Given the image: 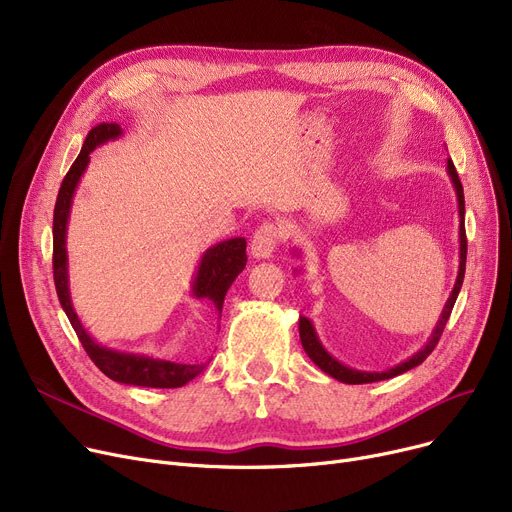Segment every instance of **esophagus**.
<instances>
[{
    "instance_id": "34e87169",
    "label": "esophagus",
    "mask_w": 512,
    "mask_h": 512,
    "mask_svg": "<svg viewBox=\"0 0 512 512\" xmlns=\"http://www.w3.org/2000/svg\"><path fill=\"white\" fill-rule=\"evenodd\" d=\"M280 238H282V232L274 222H263L251 238L253 257L270 259L274 255V251L278 249V245H280Z\"/></svg>"
}]
</instances>
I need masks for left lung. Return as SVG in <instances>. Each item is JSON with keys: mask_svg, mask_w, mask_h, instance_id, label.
Returning a JSON list of instances; mask_svg holds the SVG:
<instances>
[{"mask_svg": "<svg viewBox=\"0 0 512 512\" xmlns=\"http://www.w3.org/2000/svg\"><path fill=\"white\" fill-rule=\"evenodd\" d=\"M448 174H450V180L454 184V191H456V199H459V215H461V226H459V240H461V259H459V276H456V282H454V288L450 292V297L442 309V315L438 319V324L432 332V336H429V340L425 342V346L421 348V351H417L411 359H407L405 363H398L396 367L392 369H386V371H357V369H351L342 365L340 361H336L324 346H321L317 334H315V328L311 321L307 317H299V334H301V344L305 348V353L309 355V359L321 369L326 371L328 375H332V378H336L338 382H344V384H371V382H382V380H390L394 378V375H400L405 373L417 365H421L429 355H432V351L436 348L444 328H446V321L452 313V307L456 303V297H459L461 292V286H463V278H465V261H467V234H465V195H463V184L459 180V174H456V168L452 164V159H448Z\"/></svg>", "mask_w": 512, "mask_h": 512, "instance_id": "obj_1", "label": "left lung"}]
</instances>
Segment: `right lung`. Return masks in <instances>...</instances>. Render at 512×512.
<instances>
[{
    "label": "right lung",
    "instance_id": "add662e5",
    "mask_svg": "<svg viewBox=\"0 0 512 512\" xmlns=\"http://www.w3.org/2000/svg\"><path fill=\"white\" fill-rule=\"evenodd\" d=\"M122 134L120 124L116 122H103L91 128L87 134L85 145L80 149L74 164L70 166L66 178L62 180L56 209H53V282H56L58 299L62 309L66 311L70 324L91 357V361L107 375V378L130 384V386H143V388H180L186 382L203 371L201 365H186V363H174V361H161L147 355H134V353H120L114 348H107L97 344L87 330L80 324V319L72 307L70 290H68V255H66V226L70 218V205L72 197L78 186L80 176L89 166V155L95 147H99L105 141L118 139ZM247 265V240L245 238H230L213 245L205 251L201 257L197 278L193 282V294L197 299H207L213 303L215 311L222 313L224 297L236 276L245 270Z\"/></svg>",
    "mask_w": 512,
    "mask_h": 512
}]
</instances>
